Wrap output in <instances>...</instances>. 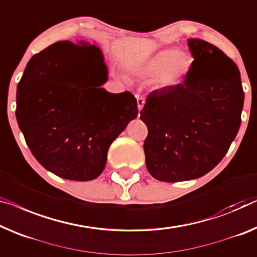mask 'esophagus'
<instances>
[{"label":"esophagus","mask_w":257,"mask_h":257,"mask_svg":"<svg viewBox=\"0 0 257 257\" xmlns=\"http://www.w3.org/2000/svg\"><path fill=\"white\" fill-rule=\"evenodd\" d=\"M144 104H145V100H144V98H137V107H139V110L141 112L142 110V108H143L144 107Z\"/></svg>","instance_id":"34e87169"}]
</instances>
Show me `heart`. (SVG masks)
Here are the masks:
<instances>
[{
    "label": "heart",
    "instance_id": "obj_1",
    "mask_svg": "<svg viewBox=\"0 0 257 257\" xmlns=\"http://www.w3.org/2000/svg\"><path fill=\"white\" fill-rule=\"evenodd\" d=\"M193 67V59L177 49H163L156 53L141 67L140 72L145 78H156L159 90L168 91L180 85Z\"/></svg>",
    "mask_w": 257,
    "mask_h": 257
}]
</instances>
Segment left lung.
<instances>
[{"label": "left lung", "mask_w": 257, "mask_h": 257, "mask_svg": "<svg viewBox=\"0 0 257 257\" xmlns=\"http://www.w3.org/2000/svg\"><path fill=\"white\" fill-rule=\"evenodd\" d=\"M193 67L174 89L148 95L141 120L149 134L145 163L164 182L201 178L228 151L241 123L244 94L236 64L216 46L188 39Z\"/></svg>", "instance_id": "1"}]
</instances>
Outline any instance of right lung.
<instances>
[{
	"instance_id": "obj_1",
	"label": "right lung",
	"mask_w": 257,
	"mask_h": 257,
	"mask_svg": "<svg viewBox=\"0 0 257 257\" xmlns=\"http://www.w3.org/2000/svg\"><path fill=\"white\" fill-rule=\"evenodd\" d=\"M107 79L101 49L87 41H60L29 61L17 86V122L36 159L57 177L98 178L110 144L137 117L136 98L107 92Z\"/></svg>"
}]
</instances>
